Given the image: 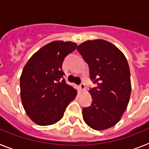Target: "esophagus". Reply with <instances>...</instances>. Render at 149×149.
<instances>
[{"label": "esophagus", "mask_w": 149, "mask_h": 149, "mask_svg": "<svg viewBox=\"0 0 149 149\" xmlns=\"http://www.w3.org/2000/svg\"><path fill=\"white\" fill-rule=\"evenodd\" d=\"M80 89H81V91H83V92L86 91V87H85V84H84V83L82 82L80 84Z\"/></svg>", "instance_id": "1"}]
</instances>
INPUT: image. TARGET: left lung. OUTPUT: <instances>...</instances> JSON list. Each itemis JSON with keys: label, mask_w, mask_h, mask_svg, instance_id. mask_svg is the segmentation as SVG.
<instances>
[{"label": "left lung", "mask_w": 149, "mask_h": 149, "mask_svg": "<svg viewBox=\"0 0 149 149\" xmlns=\"http://www.w3.org/2000/svg\"><path fill=\"white\" fill-rule=\"evenodd\" d=\"M89 68L97 87L89 93L93 103L83 109L84 122L102 131L119 122L127 109L131 93V73L127 59L119 48L104 39L88 40L77 46Z\"/></svg>", "instance_id": "left-lung-1"}]
</instances>
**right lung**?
Segmentation results:
<instances>
[{
  "label": "right lung",
  "mask_w": 149,
  "mask_h": 149,
  "mask_svg": "<svg viewBox=\"0 0 149 149\" xmlns=\"http://www.w3.org/2000/svg\"><path fill=\"white\" fill-rule=\"evenodd\" d=\"M77 48L72 42L54 41L43 46L24 65L20 77L21 99L26 113L39 125H51L63 118L66 107L77 95L68 85L62 65Z\"/></svg>",
  "instance_id": "right-lung-1"
}]
</instances>
